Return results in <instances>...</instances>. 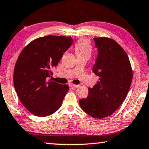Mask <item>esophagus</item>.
I'll list each match as a JSON object with an SVG mask.
<instances>
[{
	"instance_id": "obj_1",
	"label": "esophagus",
	"mask_w": 149,
	"mask_h": 149,
	"mask_svg": "<svg viewBox=\"0 0 149 149\" xmlns=\"http://www.w3.org/2000/svg\"><path fill=\"white\" fill-rule=\"evenodd\" d=\"M69 86L72 87V88H77V87H79V85H75V84H69Z\"/></svg>"
}]
</instances>
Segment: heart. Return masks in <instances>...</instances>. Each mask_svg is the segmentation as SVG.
<instances>
[{
  "label": "heart",
  "instance_id": "1",
  "mask_svg": "<svg viewBox=\"0 0 149 149\" xmlns=\"http://www.w3.org/2000/svg\"><path fill=\"white\" fill-rule=\"evenodd\" d=\"M75 52L77 56L90 57L92 52L90 42L86 39H80L75 45Z\"/></svg>",
  "mask_w": 149,
  "mask_h": 149
}]
</instances>
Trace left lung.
<instances>
[{
	"label": "left lung",
	"instance_id": "obj_1",
	"mask_svg": "<svg viewBox=\"0 0 149 149\" xmlns=\"http://www.w3.org/2000/svg\"><path fill=\"white\" fill-rule=\"evenodd\" d=\"M98 54L93 72L100 77L86 99L79 100L80 107L92 117L109 116L120 107L128 93L133 71L128 56L114 40L94 38Z\"/></svg>",
	"mask_w": 149,
	"mask_h": 149
}]
</instances>
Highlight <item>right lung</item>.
Listing matches in <instances>:
<instances>
[{
	"instance_id": "1",
	"label": "right lung",
	"mask_w": 149,
	"mask_h": 149,
	"mask_svg": "<svg viewBox=\"0 0 149 149\" xmlns=\"http://www.w3.org/2000/svg\"><path fill=\"white\" fill-rule=\"evenodd\" d=\"M72 37L47 36L30 42L21 52L14 71V86L21 103L33 115L46 117L59 109L68 85L51 81L52 69L72 46Z\"/></svg>"
}]
</instances>
